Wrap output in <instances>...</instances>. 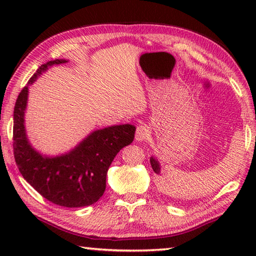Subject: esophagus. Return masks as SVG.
Here are the masks:
<instances>
[{
	"label": "esophagus",
	"mask_w": 256,
	"mask_h": 256,
	"mask_svg": "<svg viewBox=\"0 0 256 256\" xmlns=\"http://www.w3.org/2000/svg\"><path fill=\"white\" fill-rule=\"evenodd\" d=\"M149 128L148 125L146 124H138L136 126V141H144L149 136Z\"/></svg>",
	"instance_id": "34e87169"
}]
</instances>
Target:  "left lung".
<instances>
[{"label": "left lung", "mask_w": 256, "mask_h": 256, "mask_svg": "<svg viewBox=\"0 0 256 256\" xmlns=\"http://www.w3.org/2000/svg\"><path fill=\"white\" fill-rule=\"evenodd\" d=\"M150 164H151V167H152L154 172H156V174H159L160 172V166H159V162L158 160H156L154 157L150 158Z\"/></svg>", "instance_id": "8db88e82"}]
</instances>
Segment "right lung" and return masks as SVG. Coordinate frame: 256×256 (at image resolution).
I'll list each match as a JSON object with an SVG mask.
<instances>
[{
  "instance_id": "add662e5",
  "label": "right lung",
  "mask_w": 256,
  "mask_h": 256,
  "mask_svg": "<svg viewBox=\"0 0 256 256\" xmlns=\"http://www.w3.org/2000/svg\"><path fill=\"white\" fill-rule=\"evenodd\" d=\"M66 62L55 60L42 64L21 90L14 112V154L21 175L42 196L60 206L80 208L102 198L108 168L120 150L132 144L136 128L124 124L96 130L70 152L56 157L34 150L24 128L28 86L50 66Z\"/></svg>"
}]
</instances>
